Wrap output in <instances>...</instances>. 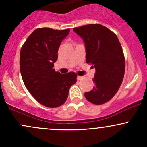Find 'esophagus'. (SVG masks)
<instances>
[{"mask_svg": "<svg viewBox=\"0 0 147 147\" xmlns=\"http://www.w3.org/2000/svg\"><path fill=\"white\" fill-rule=\"evenodd\" d=\"M82 78H83L82 76H77V79H78V80H81Z\"/></svg>", "mask_w": 147, "mask_h": 147, "instance_id": "34e87169", "label": "esophagus"}]
</instances>
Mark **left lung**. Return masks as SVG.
<instances>
[{
    "instance_id": "obj_1",
    "label": "left lung",
    "mask_w": 147,
    "mask_h": 147,
    "mask_svg": "<svg viewBox=\"0 0 147 147\" xmlns=\"http://www.w3.org/2000/svg\"><path fill=\"white\" fill-rule=\"evenodd\" d=\"M83 39L86 63L95 68V86L85 92L86 99L95 104H102L113 97L120 87L124 71L125 59L117 36L105 26L89 24L74 28Z\"/></svg>"
}]
</instances>
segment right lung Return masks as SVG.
<instances>
[{
    "mask_svg": "<svg viewBox=\"0 0 147 147\" xmlns=\"http://www.w3.org/2000/svg\"><path fill=\"white\" fill-rule=\"evenodd\" d=\"M69 32L70 29L38 28L21 50L20 71L25 87L37 102L49 108L64 104L77 82L75 72L61 74L54 69L61 43Z\"/></svg>",
    "mask_w": 147,
    "mask_h": 147,
    "instance_id": "obj_1",
    "label": "right lung"
}]
</instances>
